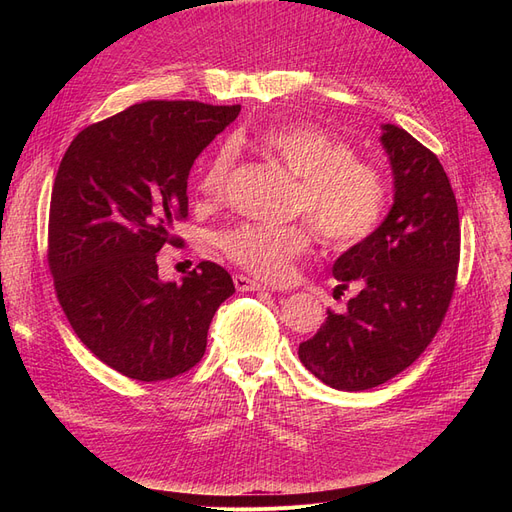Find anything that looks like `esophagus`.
Masks as SVG:
<instances>
[{"mask_svg":"<svg viewBox=\"0 0 512 512\" xmlns=\"http://www.w3.org/2000/svg\"><path fill=\"white\" fill-rule=\"evenodd\" d=\"M232 282H235V288L241 290V292H250V290H265L267 286L260 284L256 280H252V277H245L241 273H237L235 277H232Z\"/></svg>","mask_w":512,"mask_h":512,"instance_id":"34e87169","label":"esophagus"}]
</instances>
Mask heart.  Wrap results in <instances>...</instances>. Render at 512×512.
Masks as SVG:
<instances>
[{
	"label": "heart",
	"instance_id": "1",
	"mask_svg": "<svg viewBox=\"0 0 512 512\" xmlns=\"http://www.w3.org/2000/svg\"><path fill=\"white\" fill-rule=\"evenodd\" d=\"M250 143L294 177L290 213L303 215L327 250L344 252L374 235L389 203V183L374 162L356 158L354 147L342 136L294 121L262 128ZM235 156V145L222 143L200 162V205L213 209L224 203ZM309 224L237 222L215 232L213 243L243 271L280 282L288 280L294 260L312 245Z\"/></svg>",
	"mask_w": 512,
	"mask_h": 512
}]
</instances>
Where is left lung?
Returning a JSON list of instances; mask_svg holds the SVG:
<instances>
[{"label": "left lung", "mask_w": 512, "mask_h": 512, "mask_svg": "<svg viewBox=\"0 0 512 512\" xmlns=\"http://www.w3.org/2000/svg\"><path fill=\"white\" fill-rule=\"evenodd\" d=\"M382 145L395 175V205L374 235L337 258L335 292L359 294L327 312L299 346L301 363L339 391H367L425 352L451 305L461 252L455 192L438 156L386 123Z\"/></svg>", "instance_id": "8db88e82"}]
</instances>
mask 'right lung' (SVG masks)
I'll list each match as a JSON object with an SVG mask.
<instances>
[{
	"label": "right lung",
	"instance_id": "1",
	"mask_svg": "<svg viewBox=\"0 0 512 512\" xmlns=\"http://www.w3.org/2000/svg\"><path fill=\"white\" fill-rule=\"evenodd\" d=\"M239 111L147 100L81 130L59 164L46 250L57 301L76 337L132 380L198 365L215 312L235 292L211 260L162 284L156 256L183 247L173 224L188 220L190 168Z\"/></svg>",
	"mask_w": 512,
	"mask_h": 512
}]
</instances>
